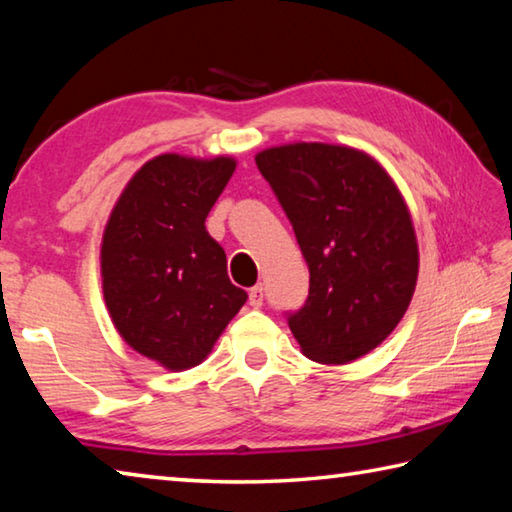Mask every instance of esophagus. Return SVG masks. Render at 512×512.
Wrapping results in <instances>:
<instances>
[{"label":"esophagus","mask_w":512,"mask_h":512,"mask_svg":"<svg viewBox=\"0 0 512 512\" xmlns=\"http://www.w3.org/2000/svg\"><path fill=\"white\" fill-rule=\"evenodd\" d=\"M264 297H266L264 284H257V286H253L248 291V302H250V306H255V309H259V306L264 304Z\"/></svg>","instance_id":"esophagus-1"}]
</instances>
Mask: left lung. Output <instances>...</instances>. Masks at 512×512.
<instances>
[{
	"instance_id": "8db88e82",
	"label": "left lung",
	"mask_w": 512,
	"mask_h": 512,
	"mask_svg": "<svg viewBox=\"0 0 512 512\" xmlns=\"http://www.w3.org/2000/svg\"><path fill=\"white\" fill-rule=\"evenodd\" d=\"M309 264V295L286 320L306 358L345 365L378 347L410 306L418 248L387 172L342 145L295 143L257 154Z\"/></svg>"
}]
</instances>
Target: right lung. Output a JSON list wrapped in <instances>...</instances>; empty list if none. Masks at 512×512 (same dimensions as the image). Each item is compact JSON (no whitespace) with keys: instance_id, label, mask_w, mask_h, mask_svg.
Wrapping results in <instances>:
<instances>
[{"instance_id":"right-lung-1","label":"right lung","mask_w":512,"mask_h":512,"mask_svg":"<svg viewBox=\"0 0 512 512\" xmlns=\"http://www.w3.org/2000/svg\"><path fill=\"white\" fill-rule=\"evenodd\" d=\"M232 172L226 156H156L127 183L102 237L111 320L129 347L167 369L199 365L248 300L206 230Z\"/></svg>"}]
</instances>
